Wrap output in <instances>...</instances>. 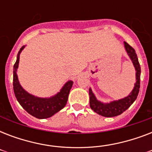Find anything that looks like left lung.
Here are the masks:
<instances>
[{
  "instance_id": "1",
  "label": "left lung",
  "mask_w": 152,
  "mask_h": 152,
  "mask_svg": "<svg viewBox=\"0 0 152 152\" xmlns=\"http://www.w3.org/2000/svg\"><path fill=\"white\" fill-rule=\"evenodd\" d=\"M125 50L128 56L132 61L133 66L136 70V83L134 84L132 91L126 97L118 100H113L110 102H103L98 99L95 95L91 88H89V95H90V106L92 110L95 113L106 118H111L120 115L127 110L134 101L137 99L140 91V66L138 61L136 51L132 46H130L127 42H124Z\"/></svg>"
}]
</instances>
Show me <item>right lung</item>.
I'll use <instances>...</instances> for the list:
<instances>
[{
	"label": "right lung",
	"instance_id": "add662e5",
	"mask_svg": "<svg viewBox=\"0 0 152 152\" xmlns=\"http://www.w3.org/2000/svg\"><path fill=\"white\" fill-rule=\"evenodd\" d=\"M24 48L25 46L20 48L18 52L16 61L13 66V90L15 96L23 108L33 117L39 119L50 118L65 106L73 82L72 80L67 81L60 91L51 97H38L27 92L20 85L17 76L20 55Z\"/></svg>",
	"mask_w": 152,
	"mask_h": 152
}]
</instances>
